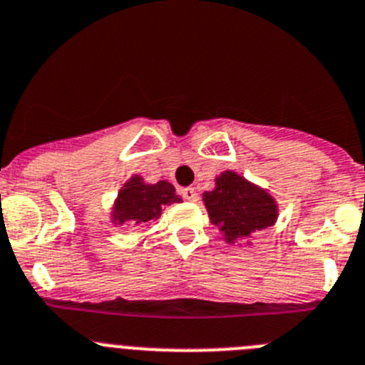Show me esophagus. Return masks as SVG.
Segmentation results:
<instances>
[{
	"label": "esophagus",
	"mask_w": 365,
	"mask_h": 365,
	"mask_svg": "<svg viewBox=\"0 0 365 365\" xmlns=\"http://www.w3.org/2000/svg\"><path fill=\"white\" fill-rule=\"evenodd\" d=\"M180 195H182V199L190 200V202H195L197 197H199L193 188H182V190H180Z\"/></svg>",
	"instance_id": "1"
}]
</instances>
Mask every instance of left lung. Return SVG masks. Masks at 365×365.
<instances>
[{"mask_svg":"<svg viewBox=\"0 0 365 365\" xmlns=\"http://www.w3.org/2000/svg\"><path fill=\"white\" fill-rule=\"evenodd\" d=\"M210 220L220 226L226 242L248 239L277 220V205L266 190L252 185L235 172L215 179V190L202 195Z\"/></svg>","mask_w":365,"mask_h":365,"instance_id":"obj_1","label":"left lung"}]
</instances>
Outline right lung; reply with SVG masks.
<instances>
[{
    "instance_id": "right-lung-1",
    "label": "right lung",
    "mask_w": 365,
    "mask_h": 365,
    "mask_svg": "<svg viewBox=\"0 0 365 365\" xmlns=\"http://www.w3.org/2000/svg\"><path fill=\"white\" fill-rule=\"evenodd\" d=\"M182 202L175 188L168 180H159L155 185H146L143 177L135 175L119 192L113 205L112 219L115 224L132 222L145 224L157 220L166 206Z\"/></svg>"
}]
</instances>
